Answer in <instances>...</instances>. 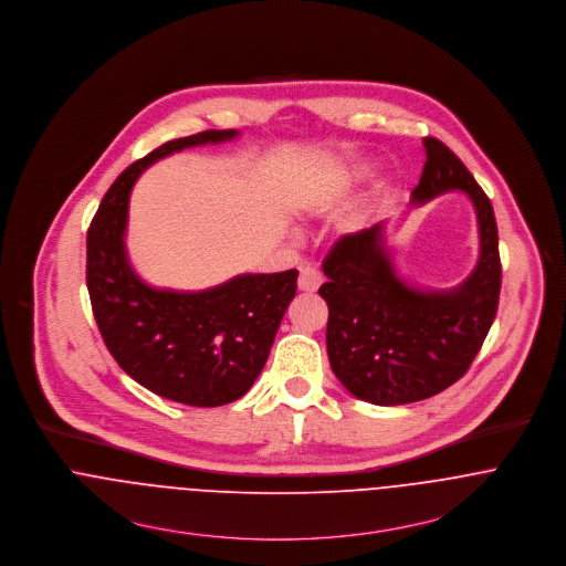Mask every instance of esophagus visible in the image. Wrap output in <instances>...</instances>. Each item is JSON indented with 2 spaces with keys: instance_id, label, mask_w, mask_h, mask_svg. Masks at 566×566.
Instances as JSON below:
<instances>
[{
  "instance_id": "34e87169",
  "label": "esophagus",
  "mask_w": 566,
  "mask_h": 566,
  "mask_svg": "<svg viewBox=\"0 0 566 566\" xmlns=\"http://www.w3.org/2000/svg\"><path fill=\"white\" fill-rule=\"evenodd\" d=\"M321 282H323V277H321V273L316 269H313V266H302L300 280H297V286H300L302 293H314L321 286Z\"/></svg>"
}]
</instances>
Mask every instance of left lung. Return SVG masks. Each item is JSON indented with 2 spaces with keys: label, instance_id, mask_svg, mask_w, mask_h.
<instances>
[{
  "label": "left lung",
  "instance_id": "8db88e82",
  "mask_svg": "<svg viewBox=\"0 0 566 566\" xmlns=\"http://www.w3.org/2000/svg\"><path fill=\"white\" fill-rule=\"evenodd\" d=\"M426 165L412 203L442 192L469 195L480 230V258L455 289L421 291L392 264L381 223L340 237L323 260L327 282V358L358 399L399 406L428 399L458 381L478 356L500 304L502 262L491 199L439 138H423Z\"/></svg>",
  "mask_w": 566,
  "mask_h": 566
}]
</instances>
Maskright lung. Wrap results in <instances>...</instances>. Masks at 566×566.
Segmentation results:
<instances>
[{"label": "right lung", "instance_id": "obj_1", "mask_svg": "<svg viewBox=\"0 0 566 566\" xmlns=\"http://www.w3.org/2000/svg\"><path fill=\"white\" fill-rule=\"evenodd\" d=\"M234 136L237 129H206L132 163L102 199L86 234V286L108 352L140 386L197 408L230 403L252 388L300 273H245L197 293L154 289L127 260V203L134 182L156 160Z\"/></svg>", "mask_w": 566, "mask_h": 566}]
</instances>
